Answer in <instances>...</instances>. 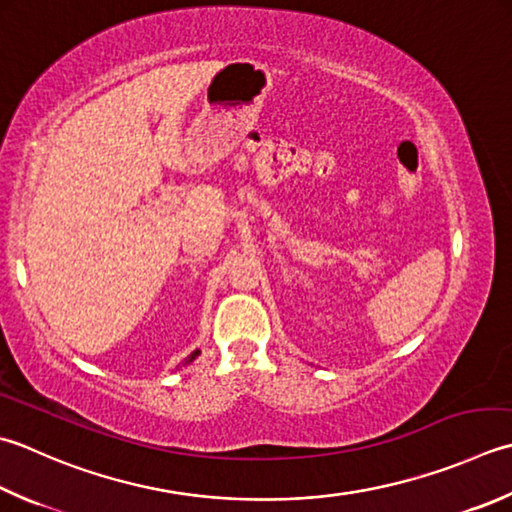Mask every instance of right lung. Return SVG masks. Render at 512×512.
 <instances>
[{"instance_id": "add662e5", "label": "right lung", "mask_w": 512, "mask_h": 512, "mask_svg": "<svg viewBox=\"0 0 512 512\" xmlns=\"http://www.w3.org/2000/svg\"><path fill=\"white\" fill-rule=\"evenodd\" d=\"M197 355H199V350H195V353H193V355H190V357H188V359H186V364H188V362H193V359H195V357H197Z\"/></svg>"}]
</instances>
